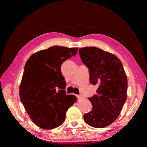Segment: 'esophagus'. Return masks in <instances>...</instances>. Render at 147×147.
Here are the masks:
<instances>
[{
  "instance_id": "34e87169",
  "label": "esophagus",
  "mask_w": 147,
  "mask_h": 147,
  "mask_svg": "<svg viewBox=\"0 0 147 147\" xmlns=\"http://www.w3.org/2000/svg\"><path fill=\"white\" fill-rule=\"evenodd\" d=\"M77 98H78V100H81V99H83V96H82V95H77Z\"/></svg>"
}]
</instances>
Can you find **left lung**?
<instances>
[{
    "mask_svg": "<svg viewBox=\"0 0 147 147\" xmlns=\"http://www.w3.org/2000/svg\"><path fill=\"white\" fill-rule=\"evenodd\" d=\"M78 52L90 70V83L98 86L96 94L89 98L92 109L84 119L91 127L104 128L118 117L127 99L126 74L120 60L110 52L93 47Z\"/></svg>",
    "mask_w": 147,
    "mask_h": 147,
    "instance_id": "obj_1",
    "label": "left lung"
}]
</instances>
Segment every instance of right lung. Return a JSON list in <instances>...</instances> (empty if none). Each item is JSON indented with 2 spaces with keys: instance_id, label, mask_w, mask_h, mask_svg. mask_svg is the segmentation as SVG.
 <instances>
[{
  "instance_id": "right-lung-1",
  "label": "right lung",
  "mask_w": 147,
  "mask_h": 147,
  "mask_svg": "<svg viewBox=\"0 0 147 147\" xmlns=\"http://www.w3.org/2000/svg\"><path fill=\"white\" fill-rule=\"evenodd\" d=\"M78 48L53 46L32 54L26 62L21 81L20 99L33 123L47 130L64 122L68 109L77 100L66 95L61 64L77 53Z\"/></svg>"
}]
</instances>
